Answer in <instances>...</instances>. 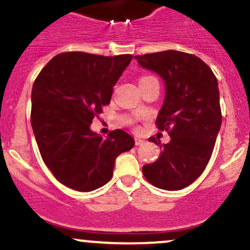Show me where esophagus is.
<instances>
[{
  "label": "esophagus",
  "mask_w": 250,
  "mask_h": 250,
  "mask_svg": "<svg viewBox=\"0 0 250 250\" xmlns=\"http://www.w3.org/2000/svg\"><path fill=\"white\" fill-rule=\"evenodd\" d=\"M143 143H145V140L140 139V137H135V145L141 146V145H143Z\"/></svg>",
  "instance_id": "obj_1"
}]
</instances>
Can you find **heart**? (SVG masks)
I'll return each instance as SVG.
<instances>
[{
  "instance_id": "obj_1",
  "label": "heart",
  "mask_w": 250,
  "mask_h": 250,
  "mask_svg": "<svg viewBox=\"0 0 250 250\" xmlns=\"http://www.w3.org/2000/svg\"><path fill=\"white\" fill-rule=\"evenodd\" d=\"M146 77H149V76H146ZM146 77H142V79H146ZM142 79H141V80H142Z\"/></svg>"
}]
</instances>
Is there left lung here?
<instances>
[{"label":"left lung","instance_id":"1","mask_svg":"<svg viewBox=\"0 0 250 250\" xmlns=\"http://www.w3.org/2000/svg\"><path fill=\"white\" fill-rule=\"evenodd\" d=\"M139 64L161 76L165 102L156 119L159 130L168 131L170 141L161 145L156 161L145 165L149 183L166 190L188 187L205 170L219 134L222 115L217 80L202 60L177 50L135 56Z\"/></svg>","mask_w":250,"mask_h":250}]
</instances>
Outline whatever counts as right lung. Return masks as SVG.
Instances as JSON below:
<instances>
[{
    "instance_id": "right-lung-1",
    "label": "right lung",
    "mask_w": 250,
    "mask_h": 250,
    "mask_svg": "<svg viewBox=\"0 0 250 250\" xmlns=\"http://www.w3.org/2000/svg\"><path fill=\"white\" fill-rule=\"evenodd\" d=\"M131 59L129 54H59L34 82L30 121L40 153L56 180L74 190L104 186L116 157L134 147L133 137L121 129L105 139L90 129Z\"/></svg>"
}]
</instances>
